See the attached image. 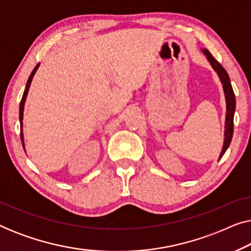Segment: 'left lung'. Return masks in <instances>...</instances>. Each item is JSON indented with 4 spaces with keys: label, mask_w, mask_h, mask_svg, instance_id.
<instances>
[{
    "label": "left lung",
    "mask_w": 251,
    "mask_h": 251,
    "mask_svg": "<svg viewBox=\"0 0 251 251\" xmlns=\"http://www.w3.org/2000/svg\"><path fill=\"white\" fill-rule=\"evenodd\" d=\"M202 52L204 53V56H207V59L210 63L211 67L214 68L216 73L218 74L219 80H221L223 84V89H224L225 94V100H226V118H225V138H224V145H223L221 155L219 159H222V156L224 155L226 150L228 149L229 144H231L232 137H233V119H234V112H235V96L233 92V88L231 85V81H229V76L227 72L225 71V68L218 63L217 60L212 57V54L209 52L207 49H202Z\"/></svg>",
    "instance_id": "1"
}]
</instances>
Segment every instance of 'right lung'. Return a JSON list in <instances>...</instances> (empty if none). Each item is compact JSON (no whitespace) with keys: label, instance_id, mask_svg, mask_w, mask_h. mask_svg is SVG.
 <instances>
[{"label":"right lung","instance_id":"right-lung-1","mask_svg":"<svg viewBox=\"0 0 251 251\" xmlns=\"http://www.w3.org/2000/svg\"><path fill=\"white\" fill-rule=\"evenodd\" d=\"M40 64H37L35 68H34L32 74L29 75L28 80H27V83H26V88H25V91H24V95H23V98H22V101H20V106H19V122H20V138H22V143H23V147L24 150H25V144H24V133H23V119H24V106H25V101H26V97H27V94H28V90H29V87H30V83H32V80H33V76L34 74H35V72L37 71V68H39Z\"/></svg>","mask_w":251,"mask_h":251}]
</instances>
